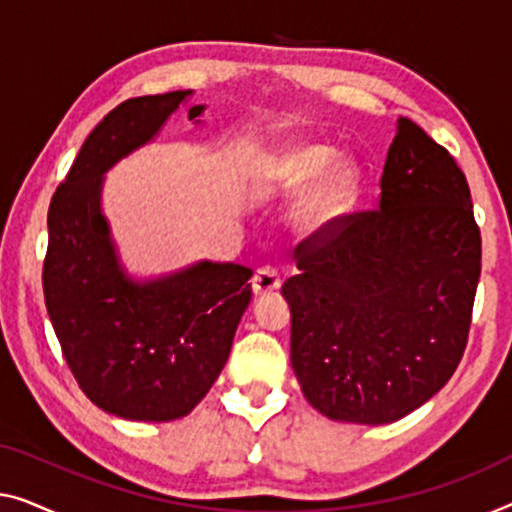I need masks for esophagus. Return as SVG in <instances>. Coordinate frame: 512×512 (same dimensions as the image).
Wrapping results in <instances>:
<instances>
[{
	"label": "esophagus",
	"instance_id": "obj_1",
	"mask_svg": "<svg viewBox=\"0 0 512 512\" xmlns=\"http://www.w3.org/2000/svg\"><path fill=\"white\" fill-rule=\"evenodd\" d=\"M280 273L273 269V266H264V269H259L253 278V292L257 296H264V294H271L280 289Z\"/></svg>",
	"mask_w": 512,
	"mask_h": 512
}]
</instances>
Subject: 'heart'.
<instances>
[{
    "label": "heart",
    "instance_id": "1",
    "mask_svg": "<svg viewBox=\"0 0 512 512\" xmlns=\"http://www.w3.org/2000/svg\"><path fill=\"white\" fill-rule=\"evenodd\" d=\"M310 183L294 207V225L303 234H322L354 207L361 167L352 156H335L326 144H299L282 151L266 165L269 188L296 190Z\"/></svg>",
    "mask_w": 512,
    "mask_h": 512
}]
</instances>
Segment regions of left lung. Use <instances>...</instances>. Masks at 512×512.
<instances>
[{"mask_svg": "<svg viewBox=\"0 0 512 512\" xmlns=\"http://www.w3.org/2000/svg\"><path fill=\"white\" fill-rule=\"evenodd\" d=\"M282 285L292 368L331 421L386 425L437 395L467 347L480 230L455 158L398 119L379 209L340 218L296 248Z\"/></svg>", "mask_w": 512, "mask_h": 512, "instance_id": "obj_1", "label": "left lung"}]
</instances>
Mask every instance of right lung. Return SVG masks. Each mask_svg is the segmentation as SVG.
<instances>
[{
	"label": "right lung",
	"instance_id": "1",
	"mask_svg": "<svg viewBox=\"0 0 512 512\" xmlns=\"http://www.w3.org/2000/svg\"><path fill=\"white\" fill-rule=\"evenodd\" d=\"M190 96L128 98L105 114L48 211L43 294L61 352L87 398L126 421L190 414L225 368L253 299V271L232 262L131 276L103 213L105 174L154 140ZM204 110L193 105L188 119L202 124Z\"/></svg>",
	"mask_w": 512,
	"mask_h": 512
}]
</instances>
